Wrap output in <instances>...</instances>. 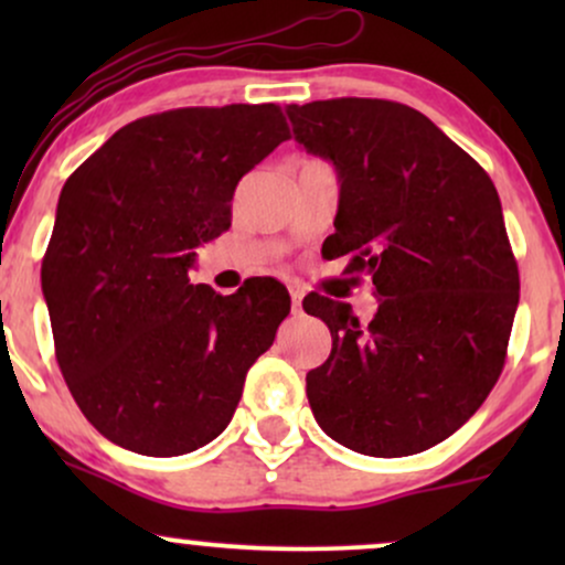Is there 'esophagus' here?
Masks as SVG:
<instances>
[{
    "label": "esophagus",
    "mask_w": 565,
    "mask_h": 565,
    "mask_svg": "<svg viewBox=\"0 0 565 565\" xmlns=\"http://www.w3.org/2000/svg\"><path fill=\"white\" fill-rule=\"evenodd\" d=\"M289 295H291V308L300 310V305H302V287H297V284H291Z\"/></svg>",
    "instance_id": "34e87169"
}]
</instances>
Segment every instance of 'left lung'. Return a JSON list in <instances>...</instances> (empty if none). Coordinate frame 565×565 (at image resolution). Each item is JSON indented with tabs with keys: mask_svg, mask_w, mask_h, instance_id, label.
I'll return each instance as SVG.
<instances>
[{
	"mask_svg": "<svg viewBox=\"0 0 565 565\" xmlns=\"http://www.w3.org/2000/svg\"><path fill=\"white\" fill-rule=\"evenodd\" d=\"M295 140L340 174L327 260L372 276L380 308L305 297L332 353L305 385L329 438L369 457H406L459 430L502 374L518 263L486 170L425 114L377 97L287 106Z\"/></svg>",
	"mask_w": 565,
	"mask_h": 565,
	"instance_id": "left-lung-1",
	"label": "left lung"
}]
</instances>
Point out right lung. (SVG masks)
Segmentation results:
<instances>
[{"label": "right lung", "mask_w": 565, "mask_h": 565, "mask_svg": "<svg viewBox=\"0 0 565 565\" xmlns=\"http://www.w3.org/2000/svg\"><path fill=\"white\" fill-rule=\"evenodd\" d=\"M289 140L276 103L142 116L76 170L42 260L55 359L95 430L146 457L217 438L289 291L191 284L196 246L231 228L238 180Z\"/></svg>", "instance_id": "right-lung-1"}]
</instances>
